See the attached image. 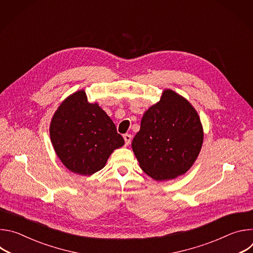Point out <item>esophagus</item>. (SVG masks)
I'll use <instances>...</instances> for the list:
<instances>
[{"label":"esophagus","instance_id":"1","mask_svg":"<svg viewBox=\"0 0 253 253\" xmlns=\"http://www.w3.org/2000/svg\"><path fill=\"white\" fill-rule=\"evenodd\" d=\"M124 140H125V143L126 145H129V144L131 143V140H132V136L130 134H124Z\"/></svg>","mask_w":253,"mask_h":253}]
</instances>
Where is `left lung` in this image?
<instances>
[{"label": "left lung", "instance_id": "1", "mask_svg": "<svg viewBox=\"0 0 253 253\" xmlns=\"http://www.w3.org/2000/svg\"><path fill=\"white\" fill-rule=\"evenodd\" d=\"M203 143V129L193 106L172 90L144 113L132 149L141 169L157 181L186 173Z\"/></svg>", "mask_w": 253, "mask_h": 253}]
</instances>
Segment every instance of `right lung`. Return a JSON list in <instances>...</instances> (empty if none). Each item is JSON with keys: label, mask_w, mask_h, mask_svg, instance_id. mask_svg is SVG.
I'll return each mask as SVG.
<instances>
[{"label": "right lung", "mask_w": 253, "mask_h": 253, "mask_svg": "<svg viewBox=\"0 0 253 253\" xmlns=\"http://www.w3.org/2000/svg\"><path fill=\"white\" fill-rule=\"evenodd\" d=\"M50 137L57 156L72 172L92 175L111 153L124 145L113 121L97 103H89L84 90L65 99L55 112Z\"/></svg>", "instance_id": "right-lung-1"}]
</instances>
